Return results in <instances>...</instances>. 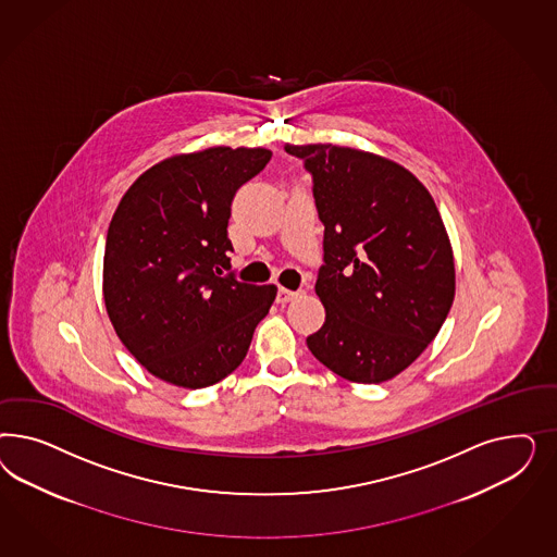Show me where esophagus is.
<instances>
[{
  "label": "esophagus",
  "instance_id": "34e87169",
  "mask_svg": "<svg viewBox=\"0 0 557 557\" xmlns=\"http://www.w3.org/2000/svg\"><path fill=\"white\" fill-rule=\"evenodd\" d=\"M296 296H298V292H292V289H286V287H280V289H277V296H275V302H292Z\"/></svg>",
  "mask_w": 557,
  "mask_h": 557
}]
</instances>
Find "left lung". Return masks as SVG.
I'll use <instances>...</instances> for the list:
<instances>
[{
  "label": "left lung",
  "mask_w": 557,
  "mask_h": 557,
  "mask_svg": "<svg viewBox=\"0 0 557 557\" xmlns=\"http://www.w3.org/2000/svg\"><path fill=\"white\" fill-rule=\"evenodd\" d=\"M312 175L324 224L308 349L341 377L382 384L437 337L456 294L449 236L426 187L405 168L337 145H286Z\"/></svg>",
  "instance_id": "1"
}]
</instances>
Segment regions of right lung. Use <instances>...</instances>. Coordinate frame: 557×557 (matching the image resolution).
Masks as SVG:
<instances>
[{
    "label": "right lung",
    "mask_w": 557,
    "mask_h": 557,
    "mask_svg": "<svg viewBox=\"0 0 557 557\" xmlns=\"http://www.w3.org/2000/svg\"><path fill=\"white\" fill-rule=\"evenodd\" d=\"M268 149L214 147L145 171L120 200L103 253V300L124 347L152 375L206 388L243 363L275 286L231 270V203Z\"/></svg>",
    "instance_id": "obj_1"
}]
</instances>
